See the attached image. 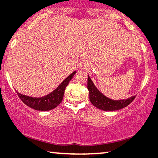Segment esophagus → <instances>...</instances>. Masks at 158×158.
Wrapping results in <instances>:
<instances>
[{
  "mask_svg": "<svg viewBox=\"0 0 158 158\" xmlns=\"http://www.w3.org/2000/svg\"><path fill=\"white\" fill-rule=\"evenodd\" d=\"M88 63H87V62L85 61H83V62H81L80 63V65H79V69L83 70V69H87V67H88Z\"/></svg>",
  "mask_w": 158,
  "mask_h": 158,
  "instance_id": "obj_1",
  "label": "esophagus"
}]
</instances>
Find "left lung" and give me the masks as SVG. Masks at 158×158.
Here are the masks:
<instances>
[{
	"instance_id": "obj_1",
	"label": "left lung",
	"mask_w": 158,
	"mask_h": 158,
	"mask_svg": "<svg viewBox=\"0 0 158 158\" xmlns=\"http://www.w3.org/2000/svg\"><path fill=\"white\" fill-rule=\"evenodd\" d=\"M87 89L89 90V101L94 106L103 111H116L128 106L134 100L135 95L127 99L112 100L105 96L95 87L89 75H87Z\"/></svg>"
}]
</instances>
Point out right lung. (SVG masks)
<instances>
[{
	"mask_svg": "<svg viewBox=\"0 0 158 158\" xmlns=\"http://www.w3.org/2000/svg\"><path fill=\"white\" fill-rule=\"evenodd\" d=\"M76 73H77V71H73L66 79H65L62 81L60 85L55 90H53L52 93L45 95V96L40 98L31 97L28 95H23L17 90L16 92H17L19 98L22 100V101L27 106L38 111L52 110V109L57 107L62 102L65 87L69 85V81L71 80V79Z\"/></svg>",
	"mask_w": 158,
	"mask_h": 158,
	"instance_id": "obj_1",
	"label": "right lung"
}]
</instances>
